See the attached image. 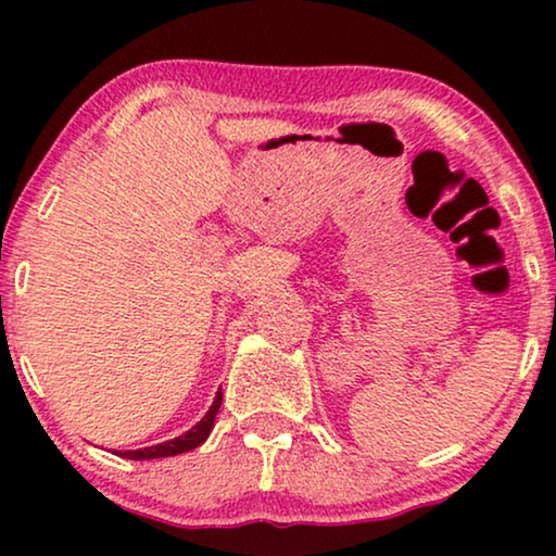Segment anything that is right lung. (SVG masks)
Returning a JSON list of instances; mask_svg holds the SVG:
<instances>
[{
	"mask_svg": "<svg viewBox=\"0 0 556 556\" xmlns=\"http://www.w3.org/2000/svg\"><path fill=\"white\" fill-rule=\"evenodd\" d=\"M219 405H223V390H217V397H215V402H212V407L207 409V415H204L192 430H187L185 435L166 440V443H159L151 447H139V451H116V455H121V458H128V460H154V458H169V455L194 451L197 445H202L204 440H207L212 428H215V417H217Z\"/></svg>",
	"mask_w": 556,
	"mask_h": 556,
	"instance_id": "add662e5",
	"label": "right lung"
}]
</instances>
